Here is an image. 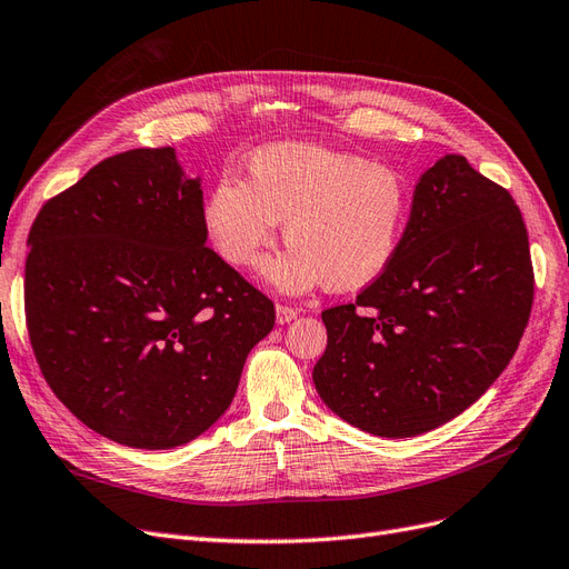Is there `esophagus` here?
I'll return each instance as SVG.
<instances>
[{
    "instance_id": "1",
    "label": "esophagus",
    "mask_w": 569,
    "mask_h": 569,
    "mask_svg": "<svg viewBox=\"0 0 569 569\" xmlns=\"http://www.w3.org/2000/svg\"><path fill=\"white\" fill-rule=\"evenodd\" d=\"M300 309L288 307V305H277V323H290L292 319H298Z\"/></svg>"
}]
</instances>
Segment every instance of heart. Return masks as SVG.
I'll return each mask as SVG.
<instances>
[{
  "instance_id": "heart-1",
  "label": "heart",
  "mask_w": 569,
  "mask_h": 569,
  "mask_svg": "<svg viewBox=\"0 0 569 569\" xmlns=\"http://www.w3.org/2000/svg\"><path fill=\"white\" fill-rule=\"evenodd\" d=\"M411 196L388 164L315 143H269L248 162V184L219 179L206 203V229L222 258L252 269L277 238L290 243L264 267L281 292L326 283L357 290L380 279L405 241Z\"/></svg>"
}]
</instances>
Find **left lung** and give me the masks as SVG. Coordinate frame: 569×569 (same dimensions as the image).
Segmentation results:
<instances>
[{"label": "left lung", "instance_id": "1", "mask_svg": "<svg viewBox=\"0 0 569 569\" xmlns=\"http://www.w3.org/2000/svg\"><path fill=\"white\" fill-rule=\"evenodd\" d=\"M535 300L512 196L439 158L420 174L405 241L357 302L326 309L315 385L323 405L378 437H416L475 405L516 355Z\"/></svg>", "mask_w": 569, "mask_h": 569}]
</instances>
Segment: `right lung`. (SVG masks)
<instances>
[{
  "label": "right lung",
  "instance_id": "add662e5",
  "mask_svg": "<svg viewBox=\"0 0 569 569\" xmlns=\"http://www.w3.org/2000/svg\"><path fill=\"white\" fill-rule=\"evenodd\" d=\"M206 241L200 179L170 146L101 160L32 222V352L70 413L118 445L203 435L273 328V302Z\"/></svg>",
  "mask_w": 569,
  "mask_h": 569
}]
</instances>
